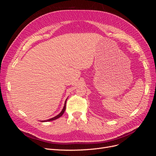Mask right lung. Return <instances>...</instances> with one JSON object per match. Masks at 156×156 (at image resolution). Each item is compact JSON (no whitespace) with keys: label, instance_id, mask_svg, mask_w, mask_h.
I'll use <instances>...</instances> for the list:
<instances>
[{"label":"right lung","instance_id":"add662e5","mask_svg":"<svg viewBox=\"0 0 156 156\" xmlns=\"http://www.w3.org/2000/svg\"><path fill=\"white\" fill-rule=\"evenodd\" d=\"M66 100H67V99H66ZM66 101H65V103H64V108H63L62 111H61V112L60 113L59 115H58L57 116H55V117H53V118H52V119H51L47 120H44V121H43V122H49V121L55 120H56V119H58V118H60L61 116H62V115L64 114V111H65V110H66Z\"/></svg>","mask_w":156,"mask_h":156}]
</instances>
